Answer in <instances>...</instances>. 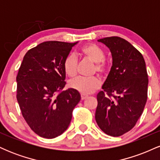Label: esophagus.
Returning a JSON list of instances; mask_svg holds the SVG:
<instances>
[{"mask_svg": "<svg viewBox=\"0 0 160 160\" xmlns=\"http://www.w3.org/2000/svg\"><path fill=\"white\" fill-rule=\"evenodd\" d=\"M88 97V95H86L85 94H81V99L82 100H84V99H86V98Z\"/></svg>", "mask_w": 160, "mask_h": 160, "instance_id": "esophagus-1", "label": "esophagus"}]
</instances>
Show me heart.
<instances>
[{"label": "heart", "instance_id": "1", "mask_svg": "<svg viewBox=\"0 0 160 160\" xmlns=\"http://www.w3.org/2000/svg\"><path fill=\"white\" fill-rule=\"evenodd\" d=\"M80 54L95 63L93 72L96 71L102 76L108 74L109 65L104 60L105 52L95 43H89L80 49ZM63 68L65 74L70 78H74L77 74L78 69V58L74 54H69L65 57L63 62ZM102 82L97 76L90 78H77L71 80L69 85L72 89L80 92L82 94H91L95 92L101 86Z\"/></svg>", "mask_w": 160, "mask_h": 160}]
</instances>
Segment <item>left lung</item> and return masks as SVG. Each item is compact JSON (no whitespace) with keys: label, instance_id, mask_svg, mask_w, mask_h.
<instances>
[{"label":"left lung","instance_id":"8db88e82","mask_svg":"<svg viewBox=\"0 0 160 160\" xmlns=\"http://www.w3.org/2000/svg\"><path fill=\"white\" fill-rule=\"evenodd\" d=\"M111 50L113 65L97 95L95 120L108 135L118 137L132 128L148 99V76L142 54L120 37L99 39Z\"/></svg>","mask_w":160,"mask_h":160}]
</instances>
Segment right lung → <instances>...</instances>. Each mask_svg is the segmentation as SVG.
<instances>
[{
    "label": "right lung",
    "instance_id": "obj_1",
    "mask_svg": "<svg viewBox=\"0 0 160 160\" xmlns=\"http://www.w3.org/2000/svg\"><path fill=\"white\" fill-rule=\"evenodd\" d=\"M76 43L46 41L29 49L16 77V98L22 117L37 135L54 138L68 127L80 101L78 91L63 90V62Z\"/></svg>",
    "mask_w": 160,
    "mask_h": 160
}]
</instances>
